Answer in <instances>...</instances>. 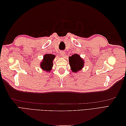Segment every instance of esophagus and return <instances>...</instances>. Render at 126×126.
I'll return each mask as SVG.
<instances>
[{"mask_svg":"<svg viewBox=\"0 0 126 126\" xmlns=\"http://www.w3.org/2000/svg\"><path fill=\"white\" fill-rule=\"evenodd\" d=\"M60 52V54H61V55H62V56H64V55H65V53H64V51H61Z\"/></svg>","mask_w":126,"mask_h":126,"instance_id":"esophagus-1","label":"esophagus"}]
</instances>
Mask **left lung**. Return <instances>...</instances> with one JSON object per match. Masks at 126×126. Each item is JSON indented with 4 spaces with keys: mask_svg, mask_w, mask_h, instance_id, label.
I'll list each match as a JSON object with an SVG mask.
<instances>
[{
    "mask_svg": "<svg viewBox=\"0 0 126 126\" xmlns=\"http://www.w3.org/2000/svg\"><path fill=\"white\" fill-rule=\"evenodd\" d=\"M69 62L71 67V70L75 72L80 70L84 64V61L82 58H80V56L77 54H74L72 56L69 57Z\"/></svg>",
    "mask_w": 126,
    "mask_h": 126,
    "instance_id": "obj_1",
    "label": "left lung"
}]
</instances>
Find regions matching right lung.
I'll return each mask as SVG.
<instances>
[{
    "label": "right lung",
    "instance_id": "obj_1",
    "mask_svg": "<svg viewBox=\"0 0 126 126\" xmlns=\"http://www.w3.org/2000/svg\"><path fill=\"white\" fill-rule=\"evenodd\" d=\"M55 56L51 54H46L44 56L43 62L41 63L40 67L42 69L46 71H50L53 66V60Z\"/></svg>",
    "mask_w": 126,
    "mask_h": 126
}]
</instances>
